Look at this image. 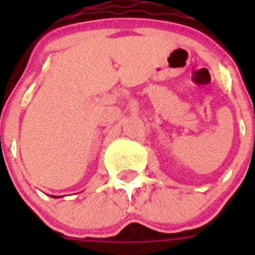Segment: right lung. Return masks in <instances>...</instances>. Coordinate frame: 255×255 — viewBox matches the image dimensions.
<instances>
[{
    "label": "right lung",
    "mask_w": 255,
    "mask_h": 255,
    "mask_svg": "<svg viewBox=\"0 0 255 255\" xmlns=\"http://www.w3.org/2000/svg\"><path fill=\"white\" fill-rule=\"evenodd\" d=\"M52 198H58V197H56V195H52Z\"/></svg>",
    "instance_id": "right-lung-1"
}]
</instances>
